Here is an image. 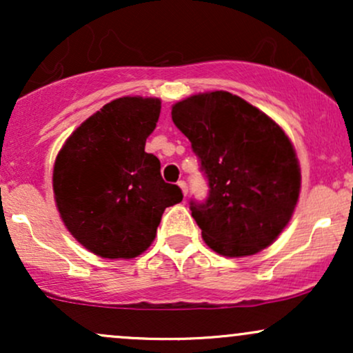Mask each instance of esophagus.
Wrapping results in <instances>:
<instances>
[{
    "label": "esophagus",
    "mask_w": 353,
    "mask_h": 353,
    "mask_svg": "<svg viewBox=\"0 0 353 353\" xmlns=\"http://www.w3.org/2000/svg\"><path fill=\"white\" fill-rule=\"evenodd\" d=\"M177 185H179L181 188V190H182V194H184V196H188V184H185V181H179L177 182Z\"/></svg>",
    "instance_id": "esophagus-1"
}]
</instances>
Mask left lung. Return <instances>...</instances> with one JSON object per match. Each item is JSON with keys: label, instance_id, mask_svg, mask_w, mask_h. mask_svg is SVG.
I'll return each instance as SVG.
<instances>
[{"label": "left lung", "instance_id": "left-lung-1", "mask_svg": "<svg viewBox=\"0 0 353 353\" xmlns=\"http://www.w3.org/2000/svg\"><path fill=\"white\" fill-rule=\"evenodd\" d=\"M209 182L192 217L210 249L228 257L261 252L285 229L301 192V168L279 124L228 91L202 92L172 106Z\"/></svg>", "mask_w": 353, "mask_h": 353}]
</instances>
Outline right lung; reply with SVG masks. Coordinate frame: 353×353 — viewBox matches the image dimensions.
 I'll return each instance as SVG.
<instances>
[{"label":"right lung","mask_w":353,"mask_h":353,"mask_svg":"<svg viewBox=\"0 0 353 353\" xmlns=\"http://www.w3.org/2000/svg\"><path fill=\"white\" fill-rule=\"evenodd\" d=\"M161 101L124 96L88 117L56 157L52 190L71 236L104 259H132L156 237L165 208L182 201L144 151Z\"/></svg>","instance_id":"obj_1"}]
</instances>
